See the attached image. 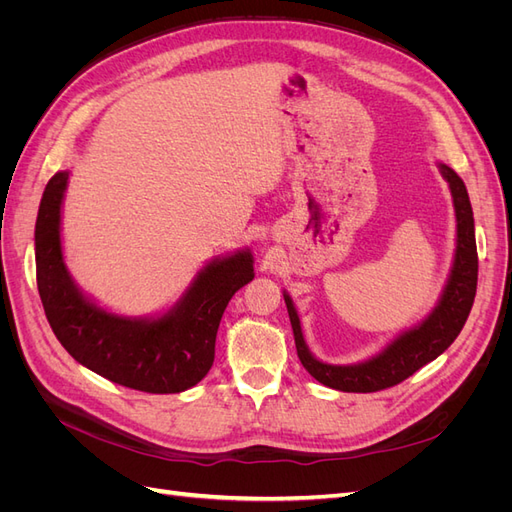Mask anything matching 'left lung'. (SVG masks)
<instances>
[{"mask_svg":"<svg viewBox=\"0 0 512 512\" xmlns=\"http://www.w3.org/2000/svg\"><path fill=\"white\" fill-rule=\"evenodd\" d=\"M440 170L453 192L457 213V254L451 280H448L444 288L442 299L421 327L397 337L389 348L365 363L348 367L327 365L314 359L312 352L307 350L299 316L294 312V305L288 294H284L299 361L324 386L346 393H376L382 389H391V386L404 382L429 361L438 359L455 342L463 324H466L476 297L478 282V254L474 239L472 205L466 185H463L455 170L448 168L446 164H440Z\"/></svg>","mask_w":512,"mask_h":512,"instance_id":"8db88e82","label":"left lung"}]
</instances>
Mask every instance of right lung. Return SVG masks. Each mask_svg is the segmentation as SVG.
<instances>
[{
    "mask_svg": "<svg viewBox=\"0 0 512 512\" xmlns=\"http://www.w3.org/2000/svg\"><path fill=\"white\" fill-rule=\"evenodd\" d=\"M68 173L46 183L36 220V280L46 320L74 361L143 393H181L207 376L224 309L254 280L252 254L211 262L185 297L158 320L106 314L76 290L61 258L59 213Z\"/></svg>",
    "mask_w": 512,
    "mask_h": 512,
    "instance_id": "right-lung-1",
    "label": "right lung"
}]
</instances>
